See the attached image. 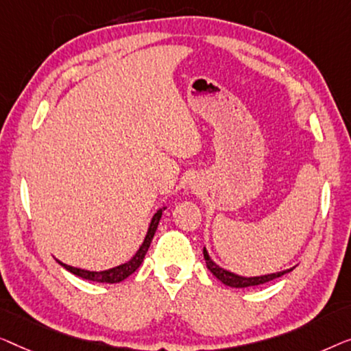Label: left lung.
Instances as JSON below:
<instances>
[{"label": "left lung", "mask_w": 351, "mask_h": 351, "mask_svg": "<svg viewBox=\"0 0 351 351\" xmlns=\"http://www.w3.org/2000/svg\"><path fill=\"white\" fill-rule=\"evenodd\" d=\"M204 258L206 263V267L211 274H213L216 278H218L221 283H224L226 286H230V288H248V286H258V285H264L267 281H272L278 276L285 275L291 272L293 269L283 270V272H276V274H267V275H261V276H240L237 274H232L229 270H226L223 267H219L215 261H211V258L208 256V251L204 248Z\"/></svg>", "instance_id": "8db88e82"}]
</instances>
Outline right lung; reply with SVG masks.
<instances>
[{"instance_id":"obj_1","label":"right lung","mask_w":351,"mask_h":351,"mask_svg":"<svg viewBox=\"0 0 351 351\" xmlns=\"http://www.w3.org/2000/svg\"><path fill=\"white\" fill-rule=\"evenodd\" d=\"M164 210H165V206L164 208L157 210V213L152 216L151 224H149V227H147V234L145 237V241H143L140 250L136 251L135 256H133L130 261H127L125 264H121V265H117V267H112L108 270H101V272H90V270L71 267V265L63 264L62 261H58V264H60L62 267H65L68 272L75 274L76 276H81V278H84V280L97 281V283H119V281L125 280L127 276H130L141 265L143 259H145V256L147 253V250H149L152 237H154V234H156L157 226H159V221L162 218V211Z\"/></svg>"}]
</instances>
